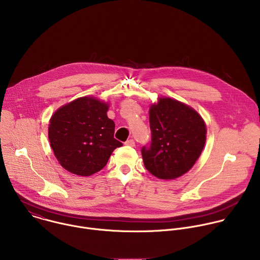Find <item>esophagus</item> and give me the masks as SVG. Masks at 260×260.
I'll list each match as a JSON object with an SVG mask.
<instances>
[{"label":"esophagus","instance_id":"esophagus-1","mask_svg":"<svg viewBox=\"0 0 260 260\" xmlns=\"http://www.w3.org/2000/svg\"><path fill=\"white\" fill-rule=\"evenodd\" d=\"M125 145L131 146V147H134V146L136 145V143H135V141H134L133 139H131V140H127V141L125 142Z\"/></svg>","mask_w":260,"mask_h":260}]
</instances>
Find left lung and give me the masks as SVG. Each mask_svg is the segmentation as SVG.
I'll return each mask as SVG.
<instances>
[{"label":"left lung","instance_id":"8db88e82","mask_svg":"<svg viewBox=\"0 0 260 260\" xmlns=\"http://www.w3.org/2000/svg\"><path fill=\"white\" fill-rule=\"evenodd\" d=\"M151 144L142 148L145 168L154 177L173 180L187 173L202 154L206 122L192 107L168 96L150 105Z\"/></svg>","mask_w":260,"mask_h":260}]
</instances>
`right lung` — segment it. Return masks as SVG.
<instances>
[{
    "label": "right lung",
    "instance_id": "1",
    "mask_svg": "<svg viewBox=\"0 0 260 260\" xmlns=\"http://www.w3.org/2000/svg\"><path fill=\"white\" fill-rule=\"evenodd\" d=\"M109 103L81 96L59 107L48 124L54 156L68 172L91 176L101 171L122 143L114 139L115 123L107 116Z\"/></svg>",
    "mask_w": 260,
    "mask_h": 260
}]
</instances>
